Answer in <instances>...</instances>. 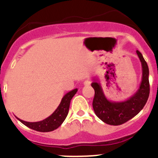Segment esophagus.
<instances>
[{
	"instance_id": "esophagus-1",
	"label": "esophagus",
	"mask_w": 158,
	"mask_h": 158,
	"mask_svg": "<svg viewBox=\"0 0 158 158\" xmlns=\"http://www.w3.org/2000/svg\"><path fill=\"white\" fill-rule=\"evenodd\" d=\"M84 85H86V86H88V85H91V81L88 80V79H87V80H85V81H84Z\"/></svg>"
}]
</instances>
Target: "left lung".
<instances>
[{
	"instance_id": "obj_1",
	"label": "left lung",
	"mask_w": 158,
	"mask_h": 158,
	"mask_svg": "<svg viewBox=\"0 0 158 158\" xmlns=\"http://www.w3.org/2000/svg\"><path fill=\"white\" fill-rule=\"evenodd\" d=\"M142 67V79L137 91L124 101L113 102L106 98L98 78L93 77L91 87L94 90L93 109L95 115L109 125L118 126L125 123L137 115L147 103L150 94L149 68L143 55L136 50Z\"/></svg>"
}]
</instances>
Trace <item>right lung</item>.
Here are the masks:
<instances>
[{
  "label": "right lung",
  "instance_id": "1",
  "mask_svg": "<svg viewBox=\"0 0 158 158\" xmlns=\"http://www.w3.org/2000/svg\"><path fill=\"white\" fill-rule=\"evenodd\" d=\"M77 91V88H75V89L67 92L63 97L60 105L56 108V109L52 112V115H50L49 117L42 120V121L31 123V122H26L20 119L18 117H16V118L21 123H23L24 125L28 127V128L31 129V130H36L39 132L53 131L54 130H56L64 123L66 117L67 116L69 108H70V100L74 96Z\"/></svg>",
  "mask_w": 158,
  "mask_h": 158
}]
</instances>
